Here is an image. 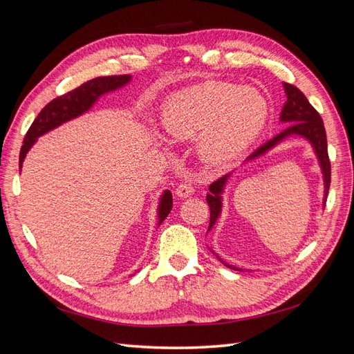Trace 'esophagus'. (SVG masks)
<instances>
[{
  "mask_svg": "<svg viewBox=\"0 0 354 354\" xmlns=\"http://www.w3.org/2000/svg\"><path fill=\"white\" fill-rule=\"evenodd\" d=\"M177 195L180 196V198H189L190 195H194V192H195V186H194V183H192L190 180H183L181 181V183L177 186Z\"/></svg>",
  "mask_w": 354,
  "mask_h": 354,
  "instance_id": "34e87169",
  "label": "esophagus"
}]
</instances>
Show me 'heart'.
I'll use <instances>...</instances> for the list:
<instances>
[{"label":"heart","instance_id":"1","mask_svg":"<svg viewBox=\"0 0 354 354\" xmlns=\"http://www.w3.org/2000/svg\"><path fill=\"white\" fill-rule=\"evenodd\" d=\"M267 103L252 88L230 82H207L168 99L162 125L174 137H195L205 131L202 149L212 162L236 156L260 133Z\"/></svg>","mask_w":354,"mask_h":354}]
</instances>
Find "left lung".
<instances>
[{
  "instance_id": "obj_1",
  "label": "left lung",
  "mask_w": 354,
  "mask_h": 354,
  "mask_svg": "<svg viewBox=\"0 0 354 354\" xmlns=\"http://www.w3.org/2000/svg\"><path fill=\"white\" fill-rule=\"evenodd\" d=\"M283 88L286 93V103L282 109L281 113V121L282 122H291L288 125V128L282 133L274 136L272 140L266 142L263 146H260L257 151L248 158L254 159L257 156L263 155L264 152L269 151L274 145L282 142L283 138L289 136H301L306 137L307 140L313 145V149L316 152V156L320 162V167H322L324 171V181H325V202L328 196V190L330 185V160L328 156V142H326V131H325V125L322 118H320L319 112L313 108L310 102L307 100L306 95L303 94L301 90H298L295 85L292 84H283ZM229 176H224L218 178L217 181H214L212 185H209V194L207 195V202L209 205V229H212L214 224H216L220 211H221V192L224 185H226V180ZM223 261V260H220ZM223 264H226L223 261ZM230 269L234 270H241L236 269V267L226 264Z\"/></svg>"
}]
</instances>
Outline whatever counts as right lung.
<instances>
[{
  "label": "right lung",
  "mask_w": 354,
  "mask_h": 354,
  "mask_svg": "<svg viewBox=\"0 0 354 354\" xmlns=\"http://www.w3.org/2000/svg\"><path fill=\"white\" fill-rule=\"evenodd\" d=\"M130 80V75L99 77L81 84L78 88L53 99L46 108L38 113L35 121L29 127V130L25 136L24 146L20 149L19 167L22 168V162L28 151L32 147V145L37 142V138L39 136L46 134L47 131L53 130V128L72 120V118H77L84 112H87L102 94L122 87V85H125ZM171 208H173V196H171V192L165 190V194L160 198V203L158 208L159 224L165 220Z\"/></svg>",
  "instance_id": "right-lung-1"
}]
</instances>
